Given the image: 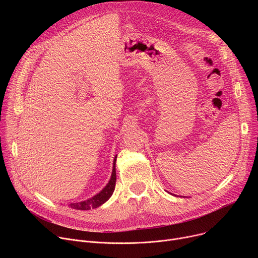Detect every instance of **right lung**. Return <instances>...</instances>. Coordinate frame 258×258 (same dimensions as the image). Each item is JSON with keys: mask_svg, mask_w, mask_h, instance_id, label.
I'll return each instance as SVG.
<instances>
[{"mask_svg": "<svg viewBox=\"0 0 258 258\" xmlns=\"http://www.w3.org/2000/svg\"><path fill=\"white\" fill-rule=\"evenodd\" d=\"M115 162H116V157L113 162V169H112V174L111 178H110L109 182L107 183V186L97 195L92 197L89 200L79 202V203H70L69 206L73 209H78V210H90L91 208H97L103 203H105L111 195L114 192L115 189V182H116V171H115Z\"/></svg>", "mask_w": 258, "mask_h": 258, "instance_id": "add662e5", "label": "right lung"}]
</instances>
